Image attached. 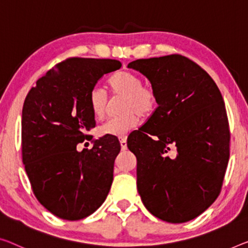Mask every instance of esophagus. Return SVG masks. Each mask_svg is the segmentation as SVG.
Segmentation results:
<instances>
[{"label":"esophagus","instance_id":"esophagus-1","mask_svg":"<svg viewBox=\"0 0 248 248\" xmlns=\"http://www.w3.org/2000/svg\"><path fill=\"white\" fill-rule=\"evenodd\" d=\"M120 143H121V148H122V151H125V150H127L126 137H123V139H121V140H120Z\"/></svg>","mask_w":248,"mask_h":248}]
</instances>
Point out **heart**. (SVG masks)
Returning <instances> with one entry per match:
<instances>
[{"label":"heart","mask_w":248,"mask_h":248,"mask_svg":"<svg viewBox=\"0 0 248 248\" xmlns=\"http://www.w3.org/2000/svg\"><path fill=\"white\" fill-rule=\"evenodd\" d=\"M113 93L123 94L121 111L123 114L114 116L103 123L100 132L103 135L124 136L137 124V116L148 117L156 108L157 95L154 87L143 84L142 78L131 71H120L109 78ZM90 105L95 117H104L108 105V93L101 86H95L90 93Z\"/></svg>","instance_id":"obj_1"}]
</instances>
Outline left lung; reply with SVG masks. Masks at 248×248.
Instances as JSON below:
<instances>
[{"mask_svg":"<svg viewBox=\"0 0 248 248\" xmlns=\"http://www.w3.org/2000/svg\"><path fill=\"white\" fill-rule=\"evenodd\" d=\"M157 95V108L127 139L137 190L148 212L169 223L195 218L214 203L230 158V126L218 87L180 54L133 61Z\"/></svg>","mask_w":248,"mask_h":248,"instance_id":"1","label":"left lung"}]
</instances>
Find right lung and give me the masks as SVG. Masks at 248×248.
Segmentation results:
<instances>
[{
  "instance_id": "right-lung-1",
  "label": "right lung",
  "mask_w": 248,
  "mask_h": 248,
  "mask_svg": "<svg viewBox=\"0 0 248 248\" xmlns=\"http://www.w3.org/2000/svg\"><path fill=\"white\" fill-rule=\"evenodd\" d=\"M121 66L116 60L67 59L26 95L22 161L37 201L60 218L78 220L93 214L111 188L119 140L105 135L82 152L76 145L90 139L87 132L95 127L91 91Z\"/></svg>"
}]
</instances>
